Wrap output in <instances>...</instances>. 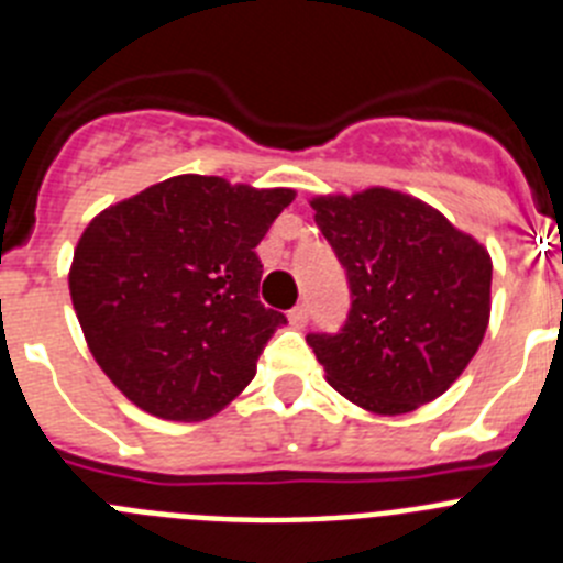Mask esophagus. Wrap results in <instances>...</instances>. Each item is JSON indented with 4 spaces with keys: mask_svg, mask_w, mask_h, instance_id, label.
<instances>
[{
    "mask_svg": "<svg viewBox=\"0 0 563 563\" xmlns=\"http://www.w3.org/2000/svg\"><path fill=\"white\" fill-rule=\"evenodd\" d=\"M287 318H290V324L296 327V330H305V327H307V318H310V310H307L305 305H301V307H292V310L287 312Z\"/></svg>",
    "mask_w": 563,
    "mask_h": 563,
    "instance_id": "34e87169",
    "label": "esophagus"
}]
</instances>
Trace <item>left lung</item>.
<instances>
[{"label":"left lung","instance_id":"left-lung-1","mask_svg":"<svg viewBox=\"0 0 563 563\" xmlns=\"http://www.w3.org/2000/svg\"><path fill=\"white\" fill-rule=\"evenodd\" d=\"M310 206L352 290L343 330L307 335L327 383L383 417L445 395L490 321L487 247L395 188L321 194Z\"/></svg>","mask_w":563,"mask_h":563}]
</instances>
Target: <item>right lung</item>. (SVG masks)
Here are the masks:
<instances>
[{"instance_id":"right-lung-1","label":"right lung","mask_w":563,"mask_h":563,"mask_svg":"<svg viewBox=\"0 0 563 563\" xmlns=\"http://www.w3.org/2000/svg\"><path fill=\"white\" fill-rule=\"evenodd\" d=\"M292 188L177 174L92 217L69 265L89 352L137 409L197 422L256 375L287 318L258 301L256 245Z\"/></svg>"}]
</instances>
